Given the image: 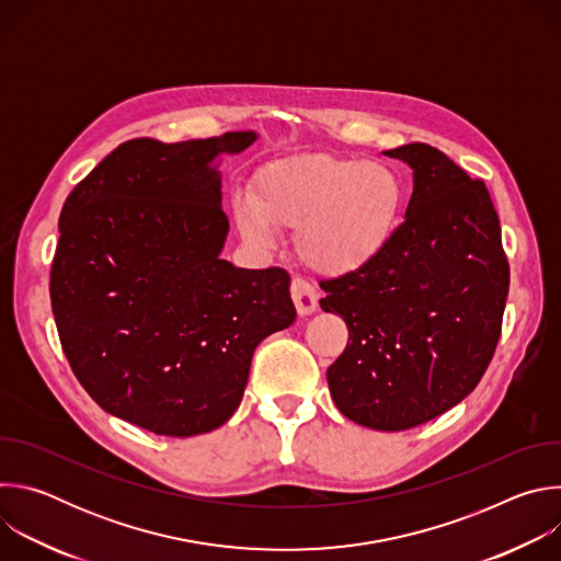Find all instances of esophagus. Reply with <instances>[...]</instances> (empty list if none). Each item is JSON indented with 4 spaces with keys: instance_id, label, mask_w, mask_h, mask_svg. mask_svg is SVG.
<instances>
[{
    "instance_id": "obj_1",
    "label": "esophagus",
    "mask_w": 561,
    "mask_h": 561,
    "mask_svg": "<svg viewBox=\"0 0 561 561\" xmlns=\"http://www.w3.org/2000/svg\"><path fill=\"white\" fill-rule=\"evenodd\" d=\"M290 297H293L295 308H297L299 314H310V312H314L319 295H317V290H314L306 279L295 277V279L290 282Z\"/></svg>"
}]
</instances>
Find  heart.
Wrapping results in <instances>:
<instances>
[{
    "label": "heart",
    "instance_id": "1",
    "mask_svg": "<svg viewBox=\"0 0 561 561\" xmlns=\"http://www.w3.org/2000/svg\"><path fill=\"white\" fill-rule=\"evenodd\" d=\"M404 186L381 164L333 154H293L268 162L251 193L232 199L249 244L271 251L277 228H295V251L322 275H348L377 260L399 226Z\"/></svg>",
    "mask_w": 561,
    "mask_h": 561
}]
</instances>
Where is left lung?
Instances as JSON below:
<instances>
[{
	"label": "left lung",
	"mask_w": 561,
	"mask_h": 561,
	"mask_svg": "<svg viewBox=\"0 0 561 561\" xmlns=\"http://www.w3.org/2000/svg\"><path fill=\"white\" fill-rule=\"evenodd\" d=\"M383 154L413 169L407 219L377 260L327 282L319 304L348 327L327 373L335 407L359 426L407 431L457 407L484 377L511 271L482 180L428 144Z\"/></svg>",
	"instance_id": "left-lung-1"
}]
</instances>
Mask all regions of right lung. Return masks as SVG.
<instances>
[{
    "label": "right lung",
    "mask_w": 561,
    "mask_h": 561,
    "mask_svg": "<svg viewBox=\"0 0 561 561\" xmlns=\"http://www.w3.org/2000/svg\"><path fill=\"white\" fill-rule=\"evenodd\" d=\"M257 133L119 144L64 202L50 304L64 355L111 415L191 437L237 411L262 340L295 322L284 268L221 260L215 157Z\"/></svg>",
    "instance_id": "1"
}]
</instances>
